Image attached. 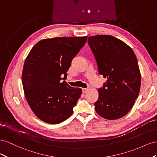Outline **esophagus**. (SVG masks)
<instances>
[{
	"label": "esophagus",
	"mask_w": 157,
	"mask_h": 157,
	"mask_svg": "<svg viewBox=\"0 0 157 157\" xmlns=\"http://www.w3.org/2000/svg\"><path fill=\"white\" fill-rule=\"evenodd\" d=\"M82 92L83 93H86V92H87L88 91V88H82Z\"/></svg>",
	"instance_id": "34e87169"
}]
</instances>
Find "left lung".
<instances>
[{
    "mask_svg": "<svg viewBox=\"0 0 157 157\" xmlns=\"http://www.w3.org/2000/svg\"><path fill=\"white\" fill-rule=\"evenodd\" d=\"M88 43L94 55L99 75L107 78L98 89L95 110L108 120H116L130 111L138 96L141 73L134 51L111 35L90 36Z\"/></svg>",
    "mask_w": 157,
    "mask_h": 157,
    "instance_id": "left-lung-1",
    "label": "left lung"
}]
</instances>
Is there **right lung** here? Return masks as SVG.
I'll return each instance as SVG.
<instances>
[{"label":"right lung","instance_id":"1","mask_svg":"<svg viewBox=\"0 0 157 157\" xmlns=\"http://www.w3.org/2000/svg\"><path fill=\"white\" fill-rule=\"evenodd\" d=\"M86 39L87 36L43 39L28 54L22 72L23 87L31 110L42 121L59 124L72 115L82 89L61 80L67 78L71 61Z\"/></svg>","mask_w":157,"mask_h":157}]
</instances>
